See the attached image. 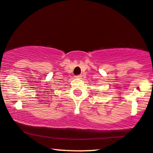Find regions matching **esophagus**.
Here are the masks:
<instances>
[{
	"mask_svg": "<svg viewBox=\"0 0 153 153\" xmlns=\"http://www.w3.org/2000/svg\"><path fill=\"white\" fill-rule=\"evenodd\" d=\"M75 77H76V78H78V79H81V77H82V75H81V74L77 75V76H75Z\"/></svg>",
	"mask_w": 153,
	"mask_h": 153,
	"instance_id": "obj_1",
	"label": "esophagus"
}]
</instances>
